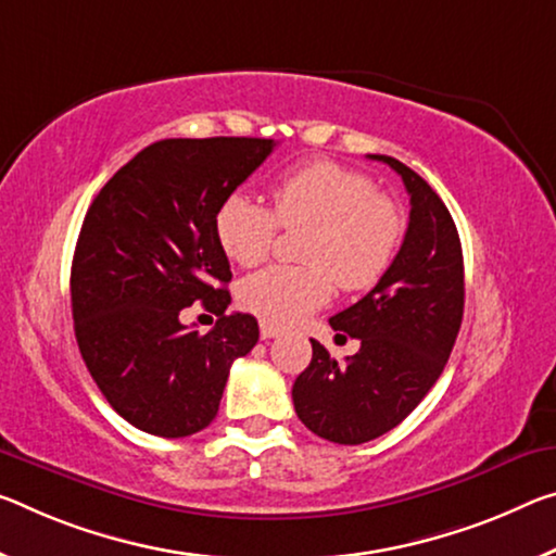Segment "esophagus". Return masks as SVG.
Segmentation results:
<instances>
[{
  "mask_svg": "<svg viewBox=\"0 0 556 556\" xmlns=\"http://www.w3.org/2000/svg\"><path fill=\"white\" fill-rule=\"evenodd\" d=\"M260 337L267 341V339H275V337H279V329L275 324H267V321H262L260 324Z\"/></svg>",
  "mask_w": 556,
  "mask_h": 556,
  "instance_id": "34e87169",
  "label": "esophagus"
}]
</instances>
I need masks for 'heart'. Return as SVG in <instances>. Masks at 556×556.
<instances>
[{
  "mask_svg": "<svg viewBox=\"0 0 556 556\" xmlns=\"http://www.w3.org/2000/svg\"><path fill=\"white\" fill-rule=\"evenodd\" d=\"M271 207L235 192L219 202L215 235L242 267L267 257L279 225L306 227L302 267H267L240 285V304L271 324H294L329 302L333 281L343 292L378 285L399 254L403 215L368 175L331 161L287 167L269 188Z\"/></svg>",
  "mask_w": 556,
  "mask_h": 556,
  "instance_id": "1",
  "label": "heart"
}]
</instances>
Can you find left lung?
Here are the masks:
<instances>
[{
    "mask_svg": "<svg viewBox=\"0 0 556 556\" xmlns=\"http://www.w3.org/2000/svg\"><path fill=\"white\" fill-rule=\"evenodd\" d=\"M371 157L401 175L408 230L371 292L329 319L333 331L361 341L358 354L339 364L312 339V364L292 389L299 420L339 445L389 433L426 399L451 358L465 306L463 247L443 200L408 165Z\"/></svg>",
    "mask_w": 556,
    "mask_h": 556,
    "instance_id": "8db88e82",
    "label": "left lung"
}]
</instances>
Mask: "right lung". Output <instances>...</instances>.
<instances>
[{
	"label": "right lung",
	"instance_id": "obj_1",
	"mask_svg": "<svg viewBox=\"0 0 556 556\" xmlns=\"http://www.w3.org/2000/svg\"><path fill=\"white\" fill-rule=\"evenodd\" d=\"M269 138H165L103 185L72 264L74 331L88 374L130 426L185 438L217 416L235 358L260 339L252 314H225L230 262L215 213L275 151ZM220 316L207 334L179 314Z\"/></svg>",
	"mask_w": 556,
	"mask_h": 556
}]
</instances>
